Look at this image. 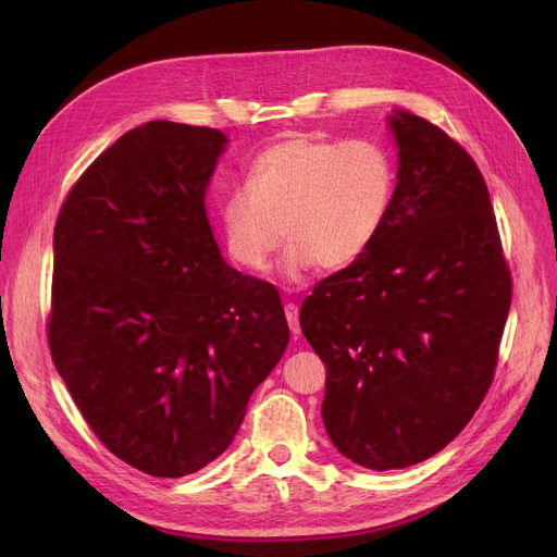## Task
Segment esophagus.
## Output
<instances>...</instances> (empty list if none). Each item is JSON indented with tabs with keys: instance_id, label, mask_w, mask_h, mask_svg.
<instances>
[{
	"instance_id": "esophagus-1",
	"label": "esophagus",
	"mask_w": 557,
	"mask_h": 557,
	"mask_svg": "<svg viewBox=\"0 0 557 557\" xmlns=\"http://www.w3.org/2000/svg\"><path fill=\"white\" fill-rule=\"evenodd\" d=\"M284 313H286V320H288V327H290V334H294V338H300V323H298V305H296V302H286V305H284Z\"/></svg>"
}]
</instances>
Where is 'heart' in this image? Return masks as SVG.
Here are the masks:
<instances>
[{"mask_svg": "<svg viewBox=\"0 0 557 557\" xmlns=\"http://www.w3.org/2000/svg\"><path fill=\"white\" fill-rule=\"evenodd\" d=\"M395 194L397 162L384 144L290 133L255 156L248 187L221 200L223 244L239 269L261 273L286 234L290 277L343 271L384 232Z\"/></svg>", "mask_w": 557, "mask_h": 557, "instance_id": "b5f03b06", "label": "heart"}]
</instances>
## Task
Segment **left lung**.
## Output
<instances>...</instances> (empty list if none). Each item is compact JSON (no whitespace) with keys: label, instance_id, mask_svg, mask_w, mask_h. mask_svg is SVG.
I'll return each instance as SVG.
<instances>
[{"label":"left lung","instance_id":"left-lung-1","mask_svg":"<svg viewBox=\"0 0 557 557\" xmlns=\"http://www.w3.org/2000/svg\"><path fill=\"white\" fill-rule=\"evenodd\" d=\"M393 212L352 267L313 286L300 327L325 363L323 422L368 470L447 447L487 395L512 277L483 173L443 128L397 112Z\"/></svg>","mask_w":557,"mask_h":557}]
</instances>
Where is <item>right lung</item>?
Listing matches in <instances>:
<instances>
[{
    "mask_svg": "<svg viewBox=\"0 0 557 557\" xmlns=\"http://www.w3.org/2000/svg\"><path fill=\"white\" fill-rule=\"evenodd\" d=\"M223 144L146 122L81 173L53 227V366L106 449L151 476L219 458L288 343L277 288L230 269L205 216Z\"/></svg>",
    "mask_w": 557,
    "mask_h": 557,
    "instance_id": "add662e5",
    "label": "right lung"
}]
</instances>
